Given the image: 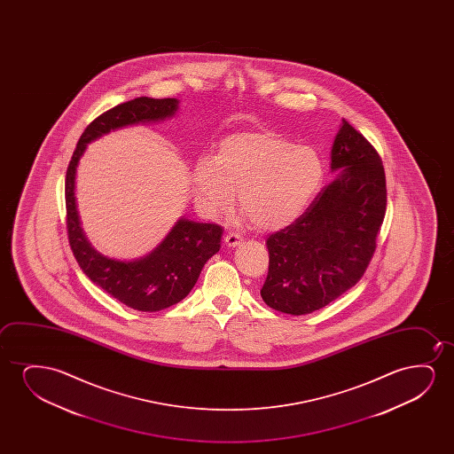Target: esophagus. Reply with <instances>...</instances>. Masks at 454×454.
Here are the masks:
<instances>
[{
	"mask_svg": "<svg viewBox=\"0 0 454 454\" xmlns=\"http://www.w3.org/2000/svg\"><path fill=\"white\" fill-rule=\"evenodd\" d=\"M242 240L243 237L239 232H230V234H226V237H224V243L228 247H237Z\"/></svg>",
	"mask_w": 454,
	"mask_h": 454,
	"instance_id": "34e87169",
	"label": "esophagus"
}]
</instances>
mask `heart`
<instances>
[{
	"instance_id": "obj_1",
	"label": "heart",
	"mask_w": 454,
	"mask_h": 454,
	"mask_svg": "<svg viewBox=\"0 0 454 454\" xmlns=\"http://www.w3.org/2000/svg\"><path fill=\"white\" fill-rule=\"evenodd\" d=\"M323 176L317 150L257 130L222 139L212 160L197 162L192 183L207 211H226L237 192L240 211L255 228L276 231L304 212Z\"/></svg>"
}]
</instances>
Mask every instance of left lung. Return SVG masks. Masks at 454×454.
Here are the masks:
<instances>
[{"mask_svg":"<svg viewBox=\"0 0 454 454\" xmlns=\"http://www.w3.org/2000/svg\"><path fill=\"white\" fill-rule=\"evenodd\" d=\"M341 174L292 224L267 239L268 307L307 315L335 301L366 273L386 214V175L372 144L342 119L332 149Z\"/></svg>","mask_w":454,"mask_h":454,"instance_id":"1","label":"left lung"}]
</instances>
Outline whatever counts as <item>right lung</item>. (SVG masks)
<instances>
[{
	"label": "right lung",
	"mask_w": 454,
	"mask_h": 454,
	"mask_svg": "<svg viewBox=\"0 0 454 454\" xmlns=\"http://www.w3.org/2000/svg\"><path fill=\"white\" fill-rule=\"evenodd\" d=\"M178 108L174 98H137L113 106L90 122L79 137L65 178L67 230L71 251L82 271L113 298L139 311H158L186 298L206 262L220 249L222 226L180 220L166 240L141 261L119 262L99 254L82 232L75 209V168L85 145L104 133L144 121L172 116Z\"/></svg>",
	"instance_id": "right-lung-1"
}]
</instances>
